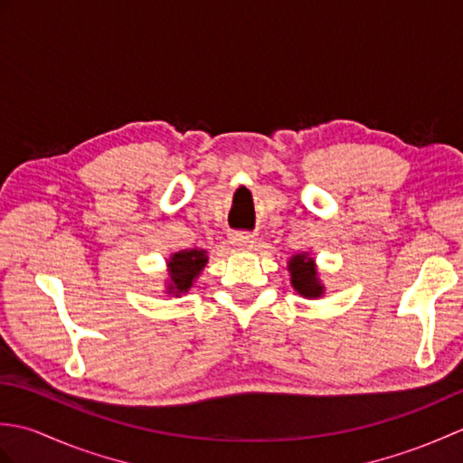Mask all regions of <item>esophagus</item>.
I'll return each mask as SVG.
<instances>
[{"instance_id": "34e87169", "label": "esophagus", "mask_w": 463, "mask_h": 463, "mask_svg": "<svg viewBox=\"0 0 463 463\" xmlns=\"http://www.w3.org/2000/svg\"><path fill=\"white\" fill-rule=\"evenodd\" d=\"M254 239L252 234H247V232H234L232 237H231V242H232V247H237L239 250H249V249H252L254 247Z\"/></svg>"}]
</instances>
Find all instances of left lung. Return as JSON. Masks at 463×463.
Here are the masks:
<instances>
[{"label": "left lung", "mask_w": 463, "mask_h": 463, "mask_svg": "<svg viewBox=\"0 0 463 463\" xmlns=\"http://www.w3.org/2000/svg\"><path fill=\"white\" fill-rule=\"evenodd\" d=\"M287 267L290 272L292 288L297 290L300 297L310 298V300H317V298L324 297L326 287H324L320 280L317 260H314L308 252L292 254Z\"/></svg>", "instance_id": "1"}]
</instances>
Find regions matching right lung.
<instances>
[{
  "instance_id": "right-lung-1",
  "label": "right lung",
  "mask_w": 463,
  "mask_h": 463,
  "mask_svg": "<svg viewBox=\"0 0 463 463\" xmlns=\"http://www.w3.org/2000/svg\"><path fill=\"white\" fill-rule=\"evenodd\" d=\"M209 262L204 249H184L179 252H173L166 259V274L169 279H165V294L179 298L181 294H186L196 279L201 277L203 269Z\"/></svg>"
}]
</instances>
